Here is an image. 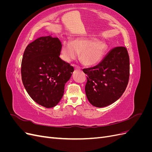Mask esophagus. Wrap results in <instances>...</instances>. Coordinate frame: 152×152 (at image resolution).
<instances>
[{
  "label": "esophagus",
  "mask_w": 152,
  "mask_h": 152,
  "mask_svg": "<svg viewBox=\"0 0 152 152\" xmlns=\"http://www.w3.org/2000/svg\"><path fill=\"white\" fill-rule=\"evenodd\" d=\"M75 66V69H76V70H80V68L79 67V66H76V65H73Z\"/></svg>",
  "instance_id": "34e87169"
}]
</instances>
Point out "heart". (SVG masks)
Returning <instances> with one entry per match:
<instances>
[{"label":"heart","mask_w":152,"mask_h":152,"mask_svg":"<svg viewBox=\"0 0 152 152\" xmlns=\"http://www.w3.org/2000/svg\"><path fill=\"white\" fill-rule=\"evenodd\" d=\"M107 45L95 38L80 37L72 40L65 41L62 44L61 55L64 60L71 61L81 53L80 59L86 66H93L103 58Z\"/></svg>","instance_id":"obj_1"}]
</instances>
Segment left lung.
Instances as JSON below:
<instances>
[{"label": "left lung", "mask_w": 152, "mask_h": 152, "mask_svg": "<svg viewBox=\"0 0 152 152\" xmlns=\"http://www.w3.org/2000/svg\"><path fill=\"white\" fill-rule=\"evenodd\" d=\"M129 56L125 47H116L95 66L85 68L86 94L90 103L104 107L121 98L129 79Z\"/></svg>", "instance_id": "obj_1"}]
</instances>
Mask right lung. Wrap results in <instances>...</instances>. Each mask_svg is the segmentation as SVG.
I'll list each match as a JSON object with an SVG mask.
<instances>
[{
    "instance_id": "right-lung-1",
    "label": "right lung",
    "mask_w": 152,
    "mask_h": 152,
    "mask_svg": "<svg viewBox=\"0 0 152 152\" xmlns=\"http://www.w3.org/2000/svg\"><path fill=\"white\" fill-rule=\"evenodd\" d=\"M62 45L58 38L42 37L26 48L21 61V79L31 99L45 108L62 98L73 67L59 58Z\"/></svg>"
}]
</instances>
